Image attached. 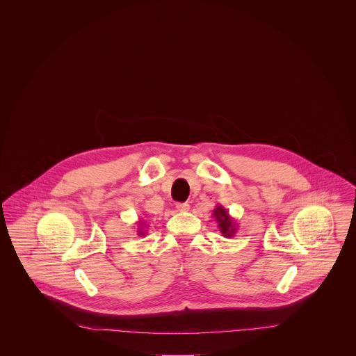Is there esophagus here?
I'll use <instances>...</instances> for the list:
<instances>
[{"mask_svg": "<svg viewBox=\"0 0 356 356\" xmlns=\"http://www.w3.org/2000/svg\"><path fill=\"white\" fill-rule=\"evenodd\" d=\"M176 208H177V211H180V212H186V211H189V204L177 203L176 204Z\"/></svg>", "mask_w": 356, "mask_h": 356, "instance_id": "34e87169", "label": "esophagus"}]
</instances>
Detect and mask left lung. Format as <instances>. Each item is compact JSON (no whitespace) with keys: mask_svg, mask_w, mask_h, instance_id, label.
Wrapping results in <instances>:
<instances>
[{"mask_svg":"<svg viewBox=\"0 0 356 356\" xmlns=\"http://www.w3.org/2000/svg\"><path fill=\"white\" fill-rule=\"evenodd\" d=\"M212 216L215 221L218 222L219 231L224 237H234L237 231L236 220L229 215V212L218 204L216 208L212 211Z\"/></svg>","mask_w":356,"mask_h":356,"instance_id":"obj_1","label":"left lung"}]
</instances>
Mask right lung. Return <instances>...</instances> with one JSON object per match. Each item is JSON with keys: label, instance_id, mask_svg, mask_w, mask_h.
Masks as SVG:
<instances>
[{"label": "right lung", "instance_id": "add662e5", "mask_svg": "<svg viewBox=\"0 0 356 356\" xmlns=\"http://www.w3.org/2000/svg\"><path fill=\"white\" fill-rule=\"evenodd\" d=\"M138 224H140V227H138V229H137V235L138 236H145V234H147V228H145V221L138 220Z\"/></svg>", "mask_w": 356, "mask_h": 356}]
</instances>
